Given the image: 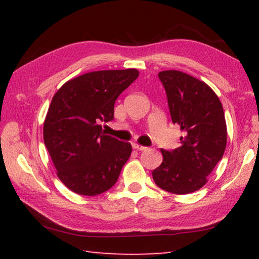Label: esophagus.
I'll use <instances>...</instances> for the list:
<instances>
[{
    "label": "esophagus",
    "mask_w": 259,
    "mask_h": 259,
    "mask_svg": "<svg viewBox=\"0 0 259 259\" xmlns=\"http://www.w3.org/2000/svg\"><path fill=\"white\" fill-rule=\"evenodd\" d=\"M133 147L135 148V150H137V151H145V150H147V147L142 146V145H139V144H136V143L133 144Z\"/></svg>",
    "instance_id": "1"
}]
</instances>
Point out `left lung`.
<instances>
[{"label":"left lung","instance_id":"8db88e82","mask_svg":"<svg viewBox=\"0 0 259 259\" xmlns=\"http://www.w3.org/2000/svg\"><path fill=\"white\" fill-rule=\"evenodd\" d=\"M164 87L174 124L184 133L181 146L161 148L163 161L153 170L157 186L174 194L200 190L224 154L227 131L224 109L211 88L179 71H163Z\"/></svg>","mask_w":259,"mask_h":259}]
</instances>
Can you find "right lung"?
<instances>
[{"mask_svg":"<svg viewBox=\"0 0 259 259\" xmlns=\"http://www.w3.org/2000/svg\"><path fill=\"white\" fill-rule=\"evenodd\" d=\"M138 75L135 68L90 72L52 98L43 138L57 176L71 191L94 196L116 183L133 147L105 134L100 123L114 119L115 100Z\"/></svg>","mask_w":259,"mask_h":259,"instance_id":"add662e5","label":"right lung"}]
</instances>
